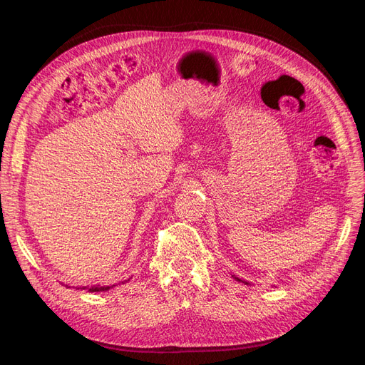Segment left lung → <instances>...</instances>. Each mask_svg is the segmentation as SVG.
<instances>
[{
    "label": "left lung",
    "instance_id": "obj_1",
    "mask_svg": "<svg viewBox=\"0 0 365 365\" xmlns=\"http://www.w3.org/2000/svg\"><path fill=\"white\" fill-rule=\"evenodd\" d=\"M231 277H233V279H235V280H237V282H242V283H245V284H251V283H250V282H247V280H242V279H239V277H237V275H231Z\"/></svg>",
    "mask_w": 365,
    "mask_h": 365
}]
</instances>
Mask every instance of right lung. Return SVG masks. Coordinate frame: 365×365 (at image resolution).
I'll return each mask as SVG.
<instances>
[{"mask_svg":"<svg viewBox=\"0 0 365 365\" xmlns=\"http://www.w3.org/2000/svg\"><path fill=\"white\" fill-rule=\"evenodd\" d=\"M130 280V277L129 279H126V280H123V282H120L118 284H123V283H126V282H129ZM67 286V288H71V286H68V284H65ZM114 286H117V284H111V286H102V284H91V286H77L76 289H86L88 292H105V291H109L111 288H114ZM74 288V286H73Z\"/></svg>","mask_w":365,"mask_h":365,"instance_id":"right-lung-1","label":"right lung"}]
</instances>
